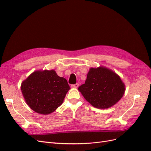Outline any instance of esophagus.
<instances>
[{
	"label": "esophagus",
	"instance_id": "34e87169",
	"mask_svg": "<svg viewBox=\"0 0 151 151\" xmlns=\"http://www.w3.org/2000/svg\"><path fill=\"white\" fill-rule=\"evenodd\" d=\"M79 85V84L78 83H77V84H75L71 85V87H72V88H78Z\"/></svg>",
	"mask_w": 151,
	"mask_h": 151
}]
</instances>
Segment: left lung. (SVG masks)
Wrapping results in <instances>:
<instances>
[{
    "label": "left lung",
    "instance_id": "left-lung-1",
    "mask_svg": "<svg viewBox=\"0 0 151 151\" xmlns=\"http://www.w3.org/2000/svg\"><path fill=\"white\" fill-rule=\"evenodd\" d=\"M78 90L94 107L107 109L120 101L125 93V86L115 72L100 66L90 68L85 84Z\"/></svg>",
    "mask_w": 151,
    "mask_h": 151
}]
</instances>
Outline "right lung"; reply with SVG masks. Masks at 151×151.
<instances>
[{
	"mask_svg": "<svg viewBox=\"0 0 151 151\" xmlns=\"http://www.w3.org/2000/svg\"><path fill=\"white\" fill-rule=\"evenodd\" d=\"M67 80L54 70H36L21 86L26 104L37 113L49 115L63 103L69 90Z\"/></svg>",
	"mask_w": 151,
	"mask_h": 151,
	"instance_id": "1",
	"label": "right lung"
}]
</instances>
